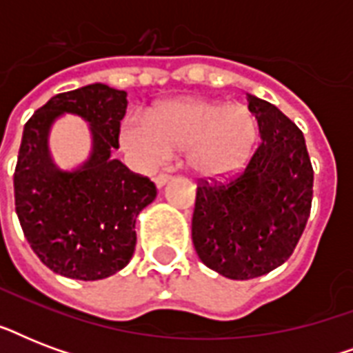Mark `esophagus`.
I'll list each match as a JSON object with an SVG mask.
<instances>
[{"mask_svg": "<svg viewBox=\"0 0 353 353\" xmlns=\"http://www.w3.org/2000/svg\"><path fill=\"white\" fill-rule=\"evenodd\" d=\"M170 181H172V176H168V174H161V176L155 177V185H157V188L166 187Z\"/></svg>", "mask_w": 353, "mask_h": 353, "instance_id": "obj_1", "label": "esophagus"}]
</instances>
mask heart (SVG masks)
I'll return each instance as SVG.
<instances>
[{
    "instance_id": "1",
    "label": "heart",
    "mask_w": 353,
    "mask_h": 353,
    "mask_svg": "<svg viewBox=\"0 0 353 353\" xmlns=\"http://www.w3.org/2000/svg\"><path fill=\"white\" fill-rule=\"evenodd\" d=\"M251 110L209 99H179L152 108L148 117H128L121 139L143 163L155 166L185 152L194 176L220 179L245 165L256 141Z\"/></svg>"
}]
</instances>
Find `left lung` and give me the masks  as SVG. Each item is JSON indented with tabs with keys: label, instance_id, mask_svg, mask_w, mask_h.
I'll return each instance as SVG.
<instances>
[{
	"label": "left lung",
	"instance_id": "8db88e82",
	"mask_svg": "<svg viewBox=\"0 0 353 353\" xmlns=\"http://www.w3.org/2000/svg\"><path fill=\"white\" fill-rule=\"evenodd\" d=\"M262 143L229 185L198 187L192 241L199 260L221 276L249 280L291 256L306 227L313 168L306 141L279 108L247 97Z\"/></svg>",
	"mask_w": 353,
	"mask_h": 353
}]
</instances>
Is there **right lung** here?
Masks as SVG:
<instances>
[{"instance_id": "right-lung-1", "label": "right lung", "mask_w": 353, "mask_h": 353, "mask_svg": "<svg viewBox=\"0 0 353 353\" xmlns=\"http://www.w3.org/2000/svg\"><path fill=\"white\" fill-rule=\"evenodd\" d=\"M126 91L90 84L54 95L23 128L14 172L16 214L41 263L74 280H102L126 268L135 251V220L157 196L148 177L113 157ZM63 114L88 122L92 150L74 169H60L48 150Z\"/></svg>"}]
</instances>
